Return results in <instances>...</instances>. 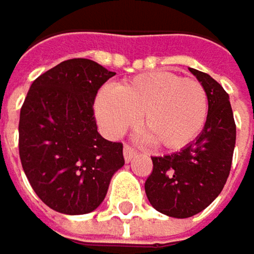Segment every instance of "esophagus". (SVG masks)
<instances>
[{
  "mask_svg": "<svg viewBox=\"0 0 254 254\" xmlns=\"http://www.w3.org/2000/svg\"><path fill=\"white\" fill-rule=\"evenodd\" d=\"M123 152H124V160H126L127 163H128V161H131V160H133V157L136 155V151H134L131 146H128V145H126V146H124Z\"/></svg>",
  "mask_w": 254,
  "mask_h": 254,
  "instance_id": "esophagus-1",
  "label": "esophagus"
}]
</instances>
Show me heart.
<instances>
[{
    "instance_id": "1",
    "label": "heart",
    "mask_w": 254,
    "mask_h": 254,
    "mask_svg": "<svg viewBox=\"0 0 254 254\" xmlns=\"http://www.w3.org/2000/svg\"><path fill=\"white\" fill-rule=\"evenodd\" d=\"M103 131L120 137L140 115L145 137L166 149H181L202 130L208 99L202 84L167 70L137 75L117 88L105 87L96 97Z\"/></svg>"
}]
</instances>
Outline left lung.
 Listing matches in <instances>:
<instances>
[{"label": "left lung", "mask_w": 254, "mask_h": 254, "mask_svg": "<svg viewBox=\"0 0 254 254\" xmlns=\"http://www.w3.org/2000/svg\"><path fill=\"white\" fill-rule=\"evenodd\" d=\"M190 70L208 99L204 128L182 151L152 157L154 169L145 182L151 205L178 219L202 211L216 199L229 176L235 148V121L228 93L208 73Z\"/></svg>", "instance_id": "left-lung-1"}]
</instances>
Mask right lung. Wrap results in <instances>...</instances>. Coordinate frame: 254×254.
Instances as JSON below:
<instances>
[{
    "label": "right lung",
    "mask_w": 254,
    "mask_h": 254,
    "mask_svg": "<svg viewBox=\"0 0 254 254\" xmlns=\"http://www.w3.org/2000/svg\"><path fill=\"white\" fill-rule=\"evenodd\" d=\"M114 75L90 59H69L40 75L22 105L23 172L40 199L59 213L96 210L124 166L123 143L99 134L93 109L99 88Z\"/></svg>",
    "instance_id": "obj_1"
}]
</instances>
